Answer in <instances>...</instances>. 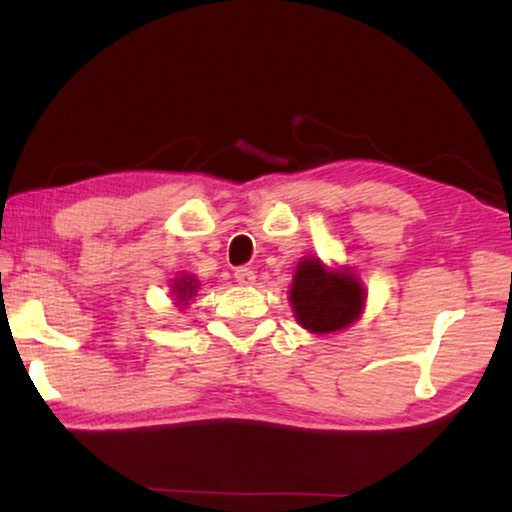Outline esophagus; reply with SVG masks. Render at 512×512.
Returning <instances> with one entry per match:
<instances>
[{
    "mask_svg": "<svg viewBox=\"0 0 512 512\" xmlns=\"http://www.w3.org/2000/svg\"><path fill=\"white\" fill-rule=\"evenodd\" d=\"M235 279L242 286H254L256 284V272L251 268H237L235 270Z\"/></svg>",
    "mask_w": 512,
    "mask_h": 512,
    "instance_id": "obj_1",
    "label": "esophagus"
}]
</instances>
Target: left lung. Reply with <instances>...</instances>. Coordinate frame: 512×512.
I'll return each mask as SVG.
<instances>
[{
  "label": "left lung",
  "instance_id": "1",
  "mask_svg": "<svg viewBox=\"0 0 512 512\" xmlns=\"http://www.w3.org/2000/svg\"><path fill=\"white\" fill-rule=\"evenodd\" d=\"M368 291L347 265H326L319 256H303L293 272L289 303L307 333L345 331L361 319Z\"/></svg>",
  "mask_w": 512,
  "mask_h": 512
}]
</instances>
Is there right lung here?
<instances>
[{"mask_svg":"<svg viewBox=\"0 0 512 512\" xmlns=\"http://www.w3.org/2000/svg\"><path fill=\"white\" fill-rule=\"evenodd\" d=\"M198 291H200V279L195 277V275L174 277L172 279V286H170L174 307L184 310V307H188V303H191V300L198 296Z\"/></svg>","mask_w":512,"mask_h":512,"instance_id":"add662e5","label":"right lung"}]
</instances>
